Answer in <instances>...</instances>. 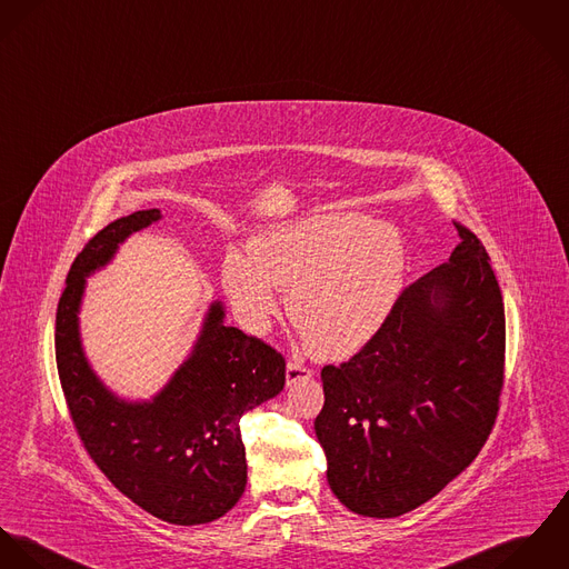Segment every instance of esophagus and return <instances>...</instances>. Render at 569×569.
I'll use <instances>...</instances> for the list:
<instances>
[{
  "instance_id": "34e87169",
  "label": "esophagus",
  "mask_w": 569,
  "mask_h": 569,
  "mask_svg": "<svg viewBox=\"0 0 569 569\" xmlns=\"http://www.w3.org/2000/svg\"><path fill=\"white\" fill-rule=\"evenodd\" d=\"M315 376V371L310 367H306L303 362H297V360H290L288 367H286V381L288 386L301 381V379H310Z\"/></svg>"
}]
</instances>
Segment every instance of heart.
Instances as JSON below:
<instances>
[{"label": "heart", "instance_id": "heart-1", "mask_svg": "<svg viewBox=\"0 0 569 569\" xmlns=\"http://www.w3.org/2000/svg\"><path fill=\"white\" fill-rule=\"evenodd\" d=\"M401 233L365 213H315L274 224L251 240V254L222 261V286L240 318L263 333L288 290V315L318 358L365 349L392 312L406 277Z\"/></svg>", "mask_w": 569, "mask_h": 569}]
</instances>
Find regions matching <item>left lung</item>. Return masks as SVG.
Returning a JSON list of instances; mask_svg holds the SVG:
<instances>
[{"label":"left lung","instance_id":"8db88e82","mask_svg":"<svg viewBox=\"0 0 569 569\" xmlns=\"http://www.w3.org/2000/svg\"><path fill=\"white\" fill-rule=\"evenodd\" d=\"M449 259L408 286L378 336L320 371L315 421L336 498L399 517L465 471L489 439L505 383L502 292L482 242L460 222Z\"/></svg>","mask_w":569,"mask_h":569}]
</instances>
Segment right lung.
<instances>
[{
  "mask_svg": "<svg viewBox=\"0 0 569 569\" xmlns=\"http://www.w3.org/2000/svg\"><path fill=\"white\" fill-rule=\"evenodd\" d=\"M159 218V209L124 216L73 259L57 310V367L73 428L113 487L161 521L196 526L222 517L242 498L240 419L283 390L286 360L263 340L227 327L216 301L190 358L150 401H124L98 379L78 331L84 277Z\"/></svg>",
  "mask_w": 569,
  "mask_h": 569,
  "instance_id": "right-lung-1",
  "label": "right lung"
}]
</instances>
